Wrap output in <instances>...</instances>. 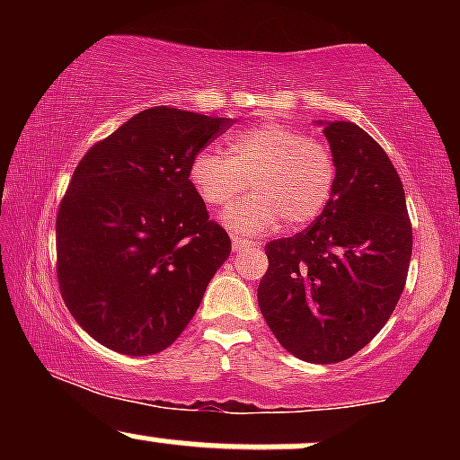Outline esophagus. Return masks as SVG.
<instances>
[{"instance_id":"1","label":"esophagus","mask_w":460,"mask_h":460,"mask_svg":"<svg viewBox=\"0 0 460 460\" xmlns=\"http://www.w3.org/2000/svg\"><path fill=\"white\" fill-rule=\"evenodd\" d=\"M252 246H257L252 240H246V237H240V235H231V248H234V252L244 251V248H252Z\"/></svg>"}]
</instances>
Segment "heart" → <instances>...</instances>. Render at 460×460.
<instances>
[{
    "mask_svg": "<svg viewBox=\"0 0 460 460\" xmlns=\"http://www.w3.org/2000/svg\"><path fill=\"white\" fill-rule=\"evenodd\" d=\"M190 183L209 208H225L251 186L255 194L220 220L240 234H263L281 218L289 226L314 223L331 200L335 164L324 142L289 125L260 123L231 134L226 155L199 151L190 162Z\"/></svg>",
    "mask_w": 460,
    "mask_h": 460,
    "instance_id": "heart-1",
    "label": "heart"
}]
</instances>
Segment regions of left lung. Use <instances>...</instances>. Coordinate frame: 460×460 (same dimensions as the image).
<instances>
[{
	"label": "left lung",
	"mask_w": 460,
	"mask_h": 460,
	"mask_svg": "<svg viewBox=\"0 0 460 460\" xmlns=\"http://www.w3.org/2000/svg\"><path fill=\"white\" fill-rule=\"evenodd\" d=\"M324 136L335 164L329 205L303 234L268 242L257 288L279 344L309 363L346 361L376 337L413 252L402 181L383 146L348 120L324 123Z\"/></svg>",
	"instance_id": "obj_1"
}]
</instances>
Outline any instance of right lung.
<instances>
[{
	"label": "right lung",
	"mask_w": 460,
	"mask_h": 460,
	"mask_svg": "<svg viewBox=\"0 0 460 460\" xmlns=\"http://www.w3.org/2000/svg\"><path fill=\"white\" fill-rule=\"evenodd\" d=\"M231 119L142 110L91 146L56 218L58 283L73 318L120 355L162 352L231 252L190 183V162Z\"/></svg>",
	"instance_id": "add662e5"
}]
</instances>
